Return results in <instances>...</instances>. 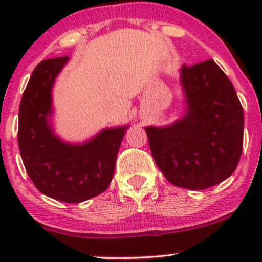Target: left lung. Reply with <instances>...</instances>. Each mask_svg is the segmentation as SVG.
<instances>
[{
	"label": "left lung",
	"instance_id": "left-lung-1",
	"mask_svg": "<svg viewBox=\"0 0 262 262\" xmlns=\"http://www.w3.org/2000/svg\"><path fill=\"white\" fill-rule=\"evenodd\" d=\"M181 116L146 126L156 165L172 185L203 190L236 170L244 146V109L236 90L213 59L182 66Z\"/></svg>",
	"mask_w": 262,
	"mask_h": 262
}]
</instances>
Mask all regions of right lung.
I'll use <instances>...</instances> for the list:
<instances>
[{
	"label": "right lung",
	"mask_w": 262,
	"mask_h": 262,
	"mask_svg": "<svg viewBox=\"0 0 262 262\" xmlns=\"http://www.w3.org/2000/svg\"><path fill=\"white\" fill-rule=\"evenodd\" d=\"M70 58L43 60L31 73L18 110V148L29 178L41 194L82 203L101 194L114 176L129 125L101 129L84 142H67L53 125V87Z\"/></svg>",
	"instance_id": "add662e5"
}]
</instances>
